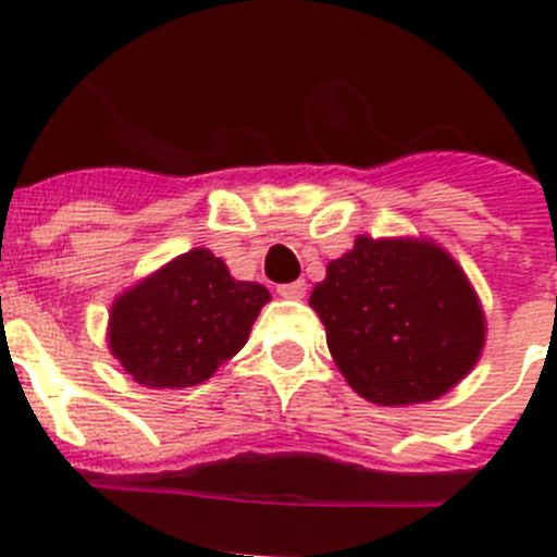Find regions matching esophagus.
<instances>
[{"label":"esophagus","mask_w":557,"mask_h":557,"mask_svg":"<svg viewBox=\"0 0 557 557\" xmlns=\"http://www.w3.org/2000/svg\"><path fill=\"white\" fill-rule=\"evenodd\" d=\"M278 295H282V298H304V295H307V282L298 278V282L282 284V287H278Z\"/></svg>","instance_id":"esophagus-1"}]
</instances>
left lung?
<instances>
[{"instance_id":"1","label":"left lung","mask_w":557,"mask_h":557,"mask_svg":"<svg viewBox=\"0 0 557 557\" xmlns=\"http://www.w3.org/2000/svg\"><path fill=\"white\" fill-rule=\"evenodd\" d=\"M309 307L354 393L373 405L444 396L482 354L485 314L460 264L430 239H371L332 259Z\"/></svg>"}]
</instances>
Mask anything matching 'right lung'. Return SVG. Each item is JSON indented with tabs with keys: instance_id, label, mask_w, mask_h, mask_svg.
Returning a JSON list of instances; mask_svg holds the SVG:
<instances>
[{
	"instance_id": "right-lung-1",
	"label": "right lung",
	"mask_w": 557,
	"mask_h": 557,
	"mask_svg": "<svg viewBox=\"0 0 557 557\" xmlns=\"http://www.w3.org/2000/svg\"><path fill=\"white\" fill-rule=\"evenodd\" d=\"M270 293L206 248L175 256L113 301L108 348L139 385L191 387L248 343Z\"/></svg>"
}]
</instances>
